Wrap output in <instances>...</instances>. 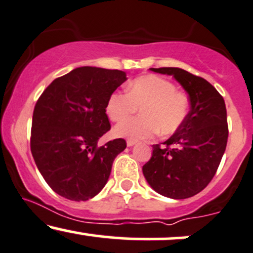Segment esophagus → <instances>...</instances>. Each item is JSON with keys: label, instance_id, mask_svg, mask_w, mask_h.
Instances as JSON below:
<instances>
[{"label": "esophagus", "instance_id": "1", "mask_svg": "<svg viewBox=\"0 0 253 253\" xmlns=\"http://www.w3.org/2000/svg\"><path fill=\"white\" fill-rule=\"evenodd\" d=\"M136 144V141L135 140H127V146H128V147H132V146H134Z\"/></svg>", "mask_w": 253, "mask_h": 253}]
</instances>
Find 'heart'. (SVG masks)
I'll return each mask as SVG.
<instances>
[{
    "mask_svg": "<svg viewBox=\"0 0 253 253\" xmlns=\"http://www.w3.org/2000/svg\"><path fill=\"white\" fill-rule=\"evenodd\" d=\"M138 108L142 109L140 117L123 120ZM188 108V97L171 81L157 75L136 78L127 86V93L111 94L106 103L112 121H124L115 126V135L129 140L150 139L158 132L172 134L184 124Z\"/></svg>",
    "mask_w": 253,
    "mask_h": 253,
    "instance_id": "obj_1",
    "label": "heart"
}]
</instances>
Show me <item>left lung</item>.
<instances>
[{
	"mask_svg": "<svg viewBox=\"0 0 253 253\" xmlns=\"http://www.w3.org/2000/svg\"><path fill=\"white\" fill-rule=\"evenodd\" d=\"M151 71L172 75L188 94L191 109L171 138L163 146L153 145L142 173L161 196L186 199L208 186L223 158L229 136L225 101L209 81L184 69L163 67Z\"/></svg>",
	"mask_w": 253,
	"mask_h": 253,
	"instance_id": "obj_1",
	"label": "left lung"
}]
</instances>
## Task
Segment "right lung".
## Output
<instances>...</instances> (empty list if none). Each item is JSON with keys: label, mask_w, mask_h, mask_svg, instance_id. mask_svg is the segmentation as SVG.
I'll use <instances>...</instances> for the list:
<instances>
[{"label": "right lung", "mask_w": 253, "mask_h": 253, "mask_svg": "<svg viewBox=\"0 0 253 253\" xmlns=\"http://www.w3.org/2000/svg\"><path fill=\"white\" fill-rule=\"evenodd\" d=\"M126 80L118 69L79 67L55 79L39 97L30 150L45 182L61 197L84 202L107 182L126 141L114 139L101 147L97 141L111 129L108 97Z\"/></svg>", "instance_id": "1"}]
</instances>
